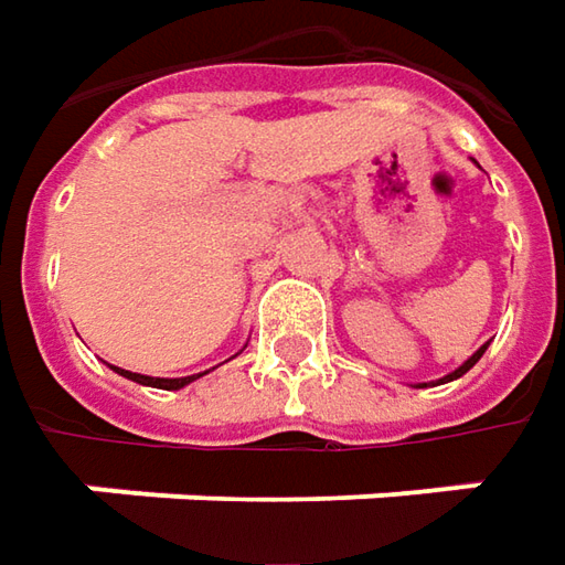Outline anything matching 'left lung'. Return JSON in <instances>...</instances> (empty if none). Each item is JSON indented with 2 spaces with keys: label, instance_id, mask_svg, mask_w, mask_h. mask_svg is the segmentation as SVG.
Returning <instances> with one entry per match:
<instances>
[{
  "label": "left lung",
  "instance_id": "8db88e82",
  "mask_svg": "<svg viewBox=\"0 0 565 565\" xmlns=\"http://www.w3.org/2000/svg\"><path fill=\"white\" fill-rule=\"evenodd\" d=\"M488 345H490V342H484V345H481V349H478V352H475L471 359H466V361H462V364H459V367H456V371H449L446 377L437 380V386H440V383H449V380H459V377H462V374H468V371H471V367H475V364L481 361V355L488 352ZM415 386H427V383H415Z\"/></svg>",
  "mask_w": 565,
  "mask_h": 565
}]
</instances>
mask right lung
Returning a JSON list of instances; mask_svg holds the SVG:
<instances>
[{"label": "right lung", "instance_id": "right-lung-1", "mask_svg": "<svg viewBox=\"0 0 565 565\" xmlns=\"http://www.w3.org/2000/svg\"><path fill=\"white\" fill-rule=\"evenodd\" d=\"M109 367H113V364H109ZM113 371L121 374V377L141 383V386H157V390H182V386H188V383H194L198 377L210 374V371H204V374H191V377H147V374H131V371H125V367H113Z\"/></svg>", "mask_w": 565, "mask_h": 565}]
</instances>
